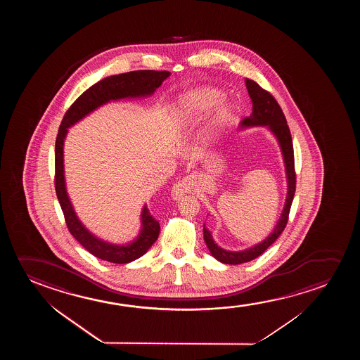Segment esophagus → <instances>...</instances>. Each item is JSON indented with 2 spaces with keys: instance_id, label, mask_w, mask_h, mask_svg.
<instances>
[{
  "instance_id": "esophagus-1",
  "label": "esophagus",
  "mask_w": 360,
  "mask_h": 360,
  "mask_svg": "<svg viewBox=\"0 0 360 360\" xmlns=\"http://www.w3.org/2000/svg\"><path fill=\"white\" fill-rule=\"evenodd\" d=\"M189 191H191V182L182 181V182L176 183L171 189V197H172L173 200H179Z\"/></svg>"
}]
</instances>
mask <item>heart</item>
Returning a JSON list of instances; mask_svg holds the SVG:
<instances>
[{
	"mask_svg": "<svg viewBox=\"0 0 360 360\" xmlns=\"http://www.w3.org/2000/svg\"><path fill=\"white\" fill-rule=\"evenodd\" d=\"M224 98L222 91L209 86L191 89L176 99L168 115V123L172 128L192 127L215 106L200 134V143L212 146L232 123L235 115L233 104Z\"/></svg>",
	"mask_w": 360,
	"mask_h": 360,
	"instance_id": "obj_1",
	"label": "heart"
}]
</instances>
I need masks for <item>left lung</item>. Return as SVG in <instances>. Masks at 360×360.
Returning <instances> with one entry per match:
<instances>
[{
    "label": "left lung",
    "mask_w": 360,
    "mask_h": 360,
    "mask_svg": "<svg viewBox=\"0 0 360 360\" xmlns=\"http://www.w3.org/2000/svg\"><path fill=\"white\" fill-rule=\"evenodd\" d=\"M245 82H246L247 91H248L250 98L252 101V114L242 120L238 125V130L264 127L276 138V143L281 148L283 162H284V168H285L286 197L281 217L278 219L273 231L263 241L258 242L255 246L248 247L242 251H229L222 247L217 246V242L212 238V231L207 229L204 224V230H202L204 241L207 243L212 256L224 264H241V263L252 261L257 257L261 256L268 247L273 245L285 229L288 215L290 212L291 202H292V198L295 194L294 150H292L290 130L286 124V119L283 114V110L274 97L264 89H261L259 84L250 79H245Z\"/></svg>",
    "instance_id": "left-lung-1"
}]
</instances>
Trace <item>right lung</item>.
<instances>
[{
    "label": "right lung",
    "mask_w": 360,
    "mask_h": 360,
    "mask_svg": "<svg viewBox=\"0 0 360 360\" xmlns=\"http://www.w3.org/2000/svg\"><path fill=\"white\" fill-rule=\"evenodd\" d=\"M171 72L168 71H153L141 70L127 74L113 75L101 79L91 86L87 91L75 101L64 115L60 125L59 134L55 143V191L59 199L60 207L64 212L66 225L71 235L87 250V251L103 261L112 263H130L143 256L150 247L158 240L160 233L158 224L148 212L145 204L140 212V230L138 236L125 243H113L94 235L84 226L75 212L74 205L69 197L66 179H65L64 143L69 129L79 123L87 115L102 105L117 102L122 99L146 98L162 84Z\"/></svg>",
    "instance_id": "right-lung-1"
}]
</instances>
